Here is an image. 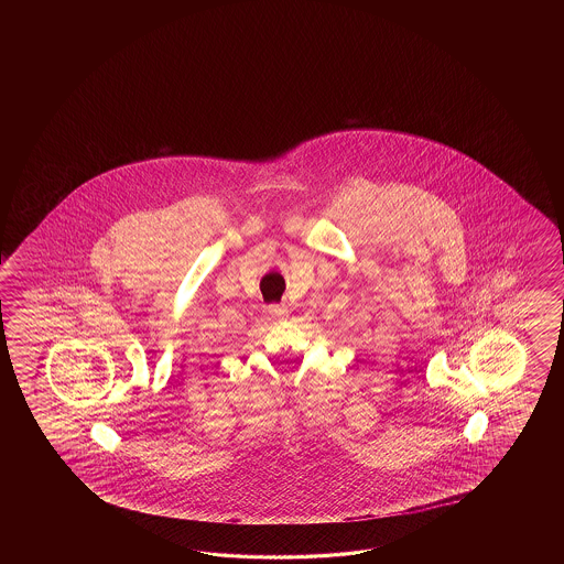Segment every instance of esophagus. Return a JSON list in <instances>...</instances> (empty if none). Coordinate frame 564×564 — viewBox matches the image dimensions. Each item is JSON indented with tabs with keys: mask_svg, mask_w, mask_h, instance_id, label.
Instances as JSON below:
<instances>
[{
	"mask_svg": "<svg viewBox=\"0 0 564 564\" xmlns=\"http://www.w3.org/2000/svg\"><path fill=\"white\" fill-rule=\"evenodd\" d=\"M268 312H270V316H272V318H278V321H284V318H288L286 304H272V306L268 308Z\"/></svg>",
	"mask_w": 564,
	"mask_h": 564,
	"instance_id": "1",
	"label": "esophagus"
}]
</instances>
